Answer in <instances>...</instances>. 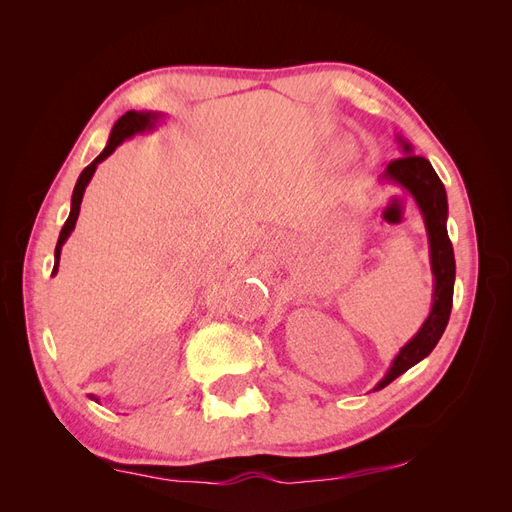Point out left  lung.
I'll return each mask as SVG.
<instances>
[{"label":"left lung","mask_w":512,"mask_h":512,"mask_svg":"<svg viewBox=\"0 0 512 512\" xmlns=\"http://www.w3.org/2000/svg\"><path fill=\"white\" fill-rule=\"evenodd\" d=\"M404 158L393 160L386 166L382 179L399 185L406 190L423 215L427 239H429V262L433 273V292H431V312L421 324V329L414 333L410 342L404 344L393 359L386 376L374 386V391L384 389L399 378L404 371L421 363L429 352L436 348L440 337L451 318L453 307V288H455V254L453 243L448 239L446 220H448V200L446 190L436 175V170L429 160L421 156H412V145L397 136Z\"/></svg>","instance_id":"8db88e82"}]
</instances>
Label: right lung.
Listing matches in <instances>:
<instances>
[{
    "mask_svg": "<svg viewBox=\"0 0 512 512\" xmlns=\"http://www.w3.org/2000/svg\"><path fill=\"white\" fill-rule=\"evenodd\" d=\"M162 117H164L162 113H153V111H128L126 115H121V117L115 121V126H113V130H111V136H108L106 147L102 149L100 156L83 170V173L79 175V181H76V185H74L72 203H70V215H68V220H66L64 228H61L57 245H55V267H53V275L57 273V267H59L61 247H64V243H66L68 237L72 235V230H74V226H76V220H79V211H81L85 188L89 185L91 177H94L98 164H100L102 160H106L108 156H111V153H113L123 141H128V138H132L134 134H143V132H149V130H156L158 121H160ZM91 399H96V397L91 395ZM96 401H98V399H96Z\"/></svg>",
    "mask_w": 512,
    "mask_h": 512,
    "instance_id": "1",
    "label": "right lung"
}]
</instances>
